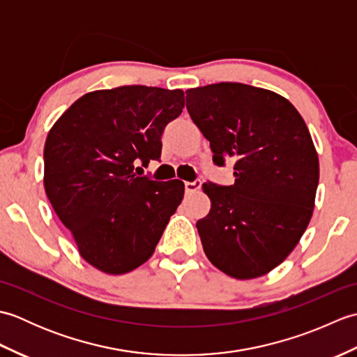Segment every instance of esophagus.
<instances>
[{
	"instance_id": "esophagus-1",
	"label": "esophagus",
	"mask_w": 357,
	"mask_h": 357,
	"mask_svg": "<svg viewBox=\"0 0 357 357\" xmlns=\"http://www.w3.org/2000/svg\"><path fill=\"white\" fill-rule=\"evenodd\" d=\"M201 188V181H193V183H185V192L187 193H195Z\"/></svg>"
}]
</instances>
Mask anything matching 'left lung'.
I'll use <instances>...</instances> for the list:
<instances>
[{
    "label": "left lung",
    "instance_id": "obj_1",
    "mask_svg": "<svg viewBox=\"0 0 357 357\" xmlns=\"http://www.w3.org/2000/svg\"><path fill=\"white\" fill-rule=\"evenodd\" d=\"M187 110L213 162L234 159V184L204 183L211 207L196 222L208 261L234 279L267 275L313 216L319 158L294 105L271 90L218 82L187 90Z\"/></svg>",
    "mask_w": 357,
    "mask_h": 357
}]
</instances>
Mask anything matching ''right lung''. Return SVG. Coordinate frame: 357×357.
Here are the masks:
<instances>
[{"label": "right lung", "mask_w": 357, "mask_h": 357, "mask_svg": "<svg viewBox=\"0 0 357 357\" xmlns=\"http://www.w3.org/2000/svg\"><path fill=\"white\" fill-rule=\"evenodd\" d=\"M184 109L183 90L121 86L82 95L47 135L44 190L82 259L126 275L150 259L184 183L139 176L161 156L164 127Z\"/></svg>", "instance_id": "1"}]
</instances>
